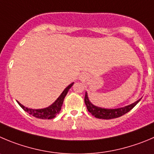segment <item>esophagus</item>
I'll list each match as a JSON object with an SVG mask.
<instances>
[{"label":"esophagus","mask_w":154,"mask_h":154,"mask_svg":"<svg viewBox=\"0 0 154 154\" xmlns=\"http://www.w3.org/2000/svg\"><path fill=\"white\" fill-rule=\"evenodd\" d=\"M86 77H87V74H85V73H82L81 75V78L82 79H86Z\"/></svg>","instance_id":"esophagus-1"}]
</instances>
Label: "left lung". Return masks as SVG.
Returning a JSON list of instances; mask_svg holds the SVG:
<instances>
[{"label": "left lung", "instance_id": "left-lung-1", "mask_svg": "<svg viewBox=\"0 0 154 154\" xmlns=\"http://www.w3.org/2000/svg\"><path fill=\"white\" fill-rule=\"evenodd\" d=\"M140 100V99H139L138 100L131 104L125 106L124 107L118 108V109H104V108L98 107V106L92 104L89 100L87 93H85V103L88 112H91V115L96 118L103 119H115L122 116L124 114L129 112Z\"/></svg>", "mask_w": 154, "mask_h": 154}]
</instances>
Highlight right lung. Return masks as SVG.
I'll use <instances>...</instances> for the list:
<instances>
[{
  "label": "right lung",
  "instance_id": "right-lung-1",
  "mask_svg": "<svg viewBox=\"0 0 154 154\" xmlns=\"http://www.w3.org/2000/svg\"><path fill=\"white\" fill-rule=\"evenodd\" d=\"M73 84H74V82L71 83L69 85L67 86V87L64 89L63 91L62 92V94L60 95L59 97L57 99L56 101L54 102L53 104H51V106H48V107L44 108V109H34L26 107L25 106L22 105L19 101H17V103H19V105H20L26 112H27L28 113L33 116L36 117V118L42 119H54V117H56V116L60 112V111L61 109V106H62L63 103L64 98H65L66 95L67 94L70 88L72 86Z\"/></svg>",
  "mask_w": 154,
  "mask_h": 154
}]
</instances>
